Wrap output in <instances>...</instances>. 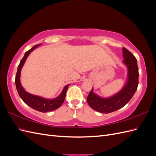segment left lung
Returning a JSON list of instances; mask_svg holds the SVG:
<instances>
[{
	"mask_svg": "<svg viewBox=\"0 0 156 156\" xmlns=\"http://www.w3.org/2000/svg\"><path fill=\"white\" fill-rule=\"evenodd\" d=\"M124 60L122 62L127 69V79L120 91L110 97H101L91 90L87 97L88 105L94 110L101 113H110L125 106L133 96L139 84L137 60L131 52L122 48Z\"/></svg>",
	"mask_w": 156,
	"mask_h": 156,
	"instance_id": "1",
	"label": "left lung"
}]
</instances>
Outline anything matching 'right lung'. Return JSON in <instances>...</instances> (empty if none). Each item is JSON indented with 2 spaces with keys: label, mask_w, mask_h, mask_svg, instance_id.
Segmentation results:
<instances>
[{
  "label": "right lung",
  "mask_w": 156,
  "mask_h": 156,
  "mask_svg": "<svg viewBox=\"0 0 156 156\" xmlns=\"http://www.w3.org/2000/svg\"><path fill=\"white\" fill-rule=\"evenodd\" d=\"M41 45V44H40L34 46L32 48L27 51L25 53L24 56H23V58H22L20 64L18 66L15 83L19 95H20L21 100L24 101L27 105H29L31 108H34V110H36L37 111L46 112L53 111L62 105L64 101L66 94L67 89L69 87V84H67V85H66L64 87L62 92H61L60 94H59L57 97L51 99L45 98L40 96H36L34 95V94H30L27 92L24 89V88L22 87L20 80L21 69L25 63L27 58H28V56H29L31 52H32L36 48H37V47Z\"/></svg>",
  "instance_id": "obj_1"
}]
</instances>
